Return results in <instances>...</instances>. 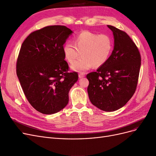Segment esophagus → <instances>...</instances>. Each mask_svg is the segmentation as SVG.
<instances>
[{
  "instance_id": "1",
  "label": "esophagus",
  "mask_w": 156,
  "mask_h": 156,
  "mask_svg": "<svg viewBox=\"0 0 156 156\" xmlns=\"http://www.w3.org/2000/svg\"><path fill=\"white\" fill-rule=\"evenodd\" d=\"M85 76V73H79V78H83Z\"/></svg>"
}]
</instances>
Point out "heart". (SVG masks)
I'll return each mask as SVG.
<instances>
[{
    "label": "heart",
    "instance_id": "1",
    "mask_svg": "<svg viewBox=\"0 0 156 156\" xmlns=\"http://www.w3.org/2000/svg\"><path fill=\"white\" fill-rule=\"evenodd\" d=\"M113 49L110 36L99 34L88 30L82 31L75 36V44L67 42L63 46L66 59L72 64L82 54V57L72 65L75 71H84L100 67L109 58Z\"/></svg>",
    "mask_w": 156,
    "mask_h": 156
}]
</instances>
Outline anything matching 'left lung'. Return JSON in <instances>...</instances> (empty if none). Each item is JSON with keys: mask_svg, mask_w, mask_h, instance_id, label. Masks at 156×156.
Instances as JSON below:
<instances>
[{"mask_svg": "<svg viewBox=\"0 0 156 156\" xmlns=\"http://www.w3.org/2000/svg\"><path fill=\"white\" fill-rule=\"evenodd\" d=\"M114 35L115 45L107 62L87 75L89 99L100 109L115 111L124 106L137 86L141 58L133 41L124 31L107 25Z\"/></svg>", "mask_w": 156, "mask_h": 156, "instance_id": "1", "label": "left lung"}]
</instances>
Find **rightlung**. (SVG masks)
I'll return each instance as SVG.
<instances>
[{
  "instance_id": "obj_1",
  "label": "right lung",
  "mask_w": 156,
  "mask_h": 156,
  "mask_svg": "<svg viewBox=\"0 0 156 156\" xmlns=\"http://www.w3.org/2000/svg\"><path fill=\"white\" fill-rule=\"evenodd\" d=\"M68 28L52 25L32 32L23 41L16 73L27 100L42 114L52 115L67 105L78 73L68 72L63 46L72 34Z\"/></svg>"
}]
</instances>
